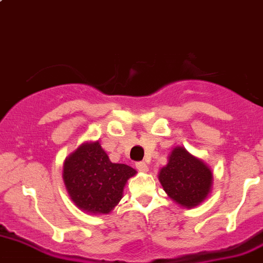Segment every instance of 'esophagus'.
Instances as JSON below:
<instances>
[{"mask_svg": "<svg viewBox=\"0 0 263 263\" xmlns=\"http://www.w3.org/2000/svg\"><path fill=\"white\" fill-rule=\"evenodd\" d=\"M137 168H138V171H140V172H148V166H147V163H144V162H138Z\"/></svg>", "mask_w": 263, "mask_h": 263, "instance_id": "1", "label": "esophagus"}]
</instances>
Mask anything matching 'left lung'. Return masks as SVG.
<instances>
[{"mask_svg": "<svg viewBox=\"0 0 263 263\" xmlns=\"http://www.w3.org/2000/svg\"><path fill=\"white\" fill-rule=\"evenodd\" d=\"M158 180L173 202L192 209L208 199L213 189L214 176L201 158L177 145L172 148L166 166L159 170Z\"/></svg>", "mask_w": 263, "mask_h": 263, "instance_id": "8db88e82", "label": "left lung"}]
</instances>
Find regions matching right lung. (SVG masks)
Here are the masks:
<instances>
[{
	"label": "right lung",
	"mask_w": 263,
	"mask_h": 263,
	"mask_svg": "<svg viewBox=\"0 0 263 263\" xmlns=\"http://www.w3.org/2000/svg\"><path fill=\"white\" fill-rule=\"evenodd\" d=\"M137 171L112 163L99 140L85 142L66 157L63 181L76 206L82 212L110 214L123 199L124 187Z\"/></svg>",
	"instance_id": "right-lung-1"
}]
</instances>
